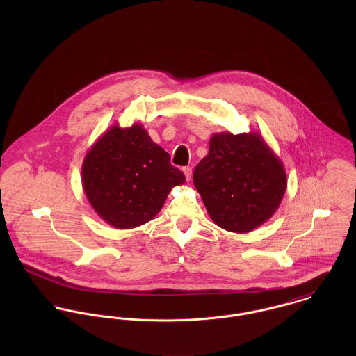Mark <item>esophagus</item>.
I'll list each match as a JSON object with an SVG mask.
<instances>
[{"instance_id": "1", "label": "esophagus", "mask_w": 356, "mask_h": 356, "mask_svg": "<svg viewBox=\"0 0 356 356\" xmlns=\"http://www.w3.org/2000/svg\"><path fill=\"white\" fill-rule=\"evenodd\" d=\"M184 174H185V177H186V181H191V178H192V167H184Z\"/></svg>"}]
</instances>
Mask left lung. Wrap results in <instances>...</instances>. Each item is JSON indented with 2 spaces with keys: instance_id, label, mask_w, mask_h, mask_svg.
Segmentation results:
<instances>
[{
  "instance_id": "left-lung-1",
  "label": "left lung",
  "mask_w": 356,
  "mask_h": 356,
  "mask_svg": "<svg viewBox=\"0 0 356 356\" xmlns=\"http://www.w3.org/2000/svg\"><path fill=\"white\" fill-rule=\"evenodd\" d=\"M193 182L215 225L233 233H250L267 222L288 185L281 159L254 131L212 134Z\"/></svg>"
}]
</instances>
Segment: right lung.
Listing matches in <instances>:
<instances>
[{
	"label": "right lung",
	"instance_id": "add662e5",
	"mask_svg": "<svg viewBox=\"0 0 356 356\" xmlns=\"http://www.w3.org/2000/svg\"><path fill=\"white\" fill-rule=\"evenodd\" d=\"M185 182L170 154L154 144L143 124L111 126L82 164L83 192L108 225L126 230L159 213L174 186Z\"/></svg>",
	"mask_w": 356,
	"mask_h": 356
}]
</instances>
